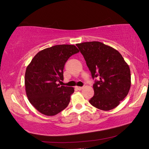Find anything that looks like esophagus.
<instances>
[{"label":"esophagus","instance_id":"34e87169","mask_svg":"<svg viewBox=\"0 0 149 149\" xmlns=\"http://www.w3.org/2000/svg\"><path fill=\"white\" fill-rule=\"evenodd\" d=\"M75 88H76L77 90H81V89H84V87H75Z\"/></svg>","mask_w":149,"mask_h":149}]
</instances>
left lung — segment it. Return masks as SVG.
<instances>
[{"label":"left lung","mask_w":149,"mask_h":149,"mask_svg":"<svg viewBox=\"0 0 149 149\" xmlns=\"http://www.w3.org/2000/svg\"><path fill=\"white\" fill-rule=\"evenodd\" d=\"M84 56L93 79L94 96L89 100L93 107L110 110L120 104L131 87L129 65L112 47L98 41L77 44Z\"/></svg>","instance_id":"1"}]
</instances>
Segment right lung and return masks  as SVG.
<instances>
[{"label": "right lung", "mask_w": 149, "mask_h": 149, "mask_svg": "<svg viewBox=\"0 0 149 149\" xmlns=\"http://www.w3.org/2000/svg\"><path fill=\"white\" fill-rule=\"evenodd\" d=\"M75 45H59L39 52L27 67L25 86L30 103L42 114L54 116L70 101L74 87L60 85L69 58L79 52Z\"/></svg>", "instance_id": "add662e5"}]
</instances>
